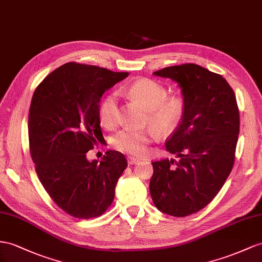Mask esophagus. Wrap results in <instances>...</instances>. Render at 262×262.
Segmentation results:
<instances>
[{
	"label": "esophagus",
	"instance_id": "34e87169",
	"mask_svg": "<svg viewBox=\"0 0 262 262\" xmlns=\"http://www.w3.org/2000/svg\"><path fill=\"white\" fill-rule=\"evenodd\" d=\"M127 160H128V164H129V165H135V164H138V163H139V159H138V158L132 157V156L127 157Z\"/></svg>",
	"mask_w": 262,
	"mask_h": 262
}]
</instances>
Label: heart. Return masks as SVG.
Returning a JSON list of instances; mask_svg holds the SVG:
<instances>
[{
  "instance_id": "obj_1",
  "label": "heart",
  "mask_w": 262,
  "mask_h": 262,
  "mask_svg": "<svg viewBox=\"0 0 262 262\" xmlns=\"http://www.w3.org/2000/svg\"><path fill=\"white\" fill-rule=\"evenodd\" d=\"M124 94L147 111L146 122L163 136L170 135L182 124L186 114V99L182 95H168L166 87L156 80L140 78L124 89ZM119 108L115 93L107 94L98 106V118L104 127L112 128L118 122ZM155 131L125 128L112 137L114 148L134 156H143L147 151Z\"/></svg>"
}]
</instances>
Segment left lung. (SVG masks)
<instances>
[{
	"mask_svg": "<svg viewBox=\"0 0 262 262\" xmlns=\"http://www.w3.org/2000/svg\"><path fill=\"white\" fill-rule=\"evenodd\" d=\"M154 74L176 80L187 107L182 124L165 144L178 162H151L150 196L160 211L186 217L209 204L231 172L240 128L237 99L223 76L197 64Z\"/></svg>",
	"mask_w": 262,
	"mask_h": 262,
	"instance_id": "1",
	"label": "left lung"
}]
</instances>
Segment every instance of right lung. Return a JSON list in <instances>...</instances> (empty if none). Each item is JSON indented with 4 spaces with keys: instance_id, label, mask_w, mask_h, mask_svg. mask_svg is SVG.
<instances>
[{
    "instance_id": "add662e5",
    "label": "right lung",
    "mask_w": 262,
    "mask_h": 262,
    "mask_svg": "<svg viewBox=\"0 0 262 262\" xmlns=\"http://www.w3.org/2000/svg\"><path fill=\"white\" fill-rule=\"evenodd\" d=\"M127 76V72L70 62L49 74L33 94L29 140L35 170L53 201L74 218L102 216L127 167L116 150H107L100 162L86 158L104 139L100 97Z\"/></svg>"
}]
</instances>
